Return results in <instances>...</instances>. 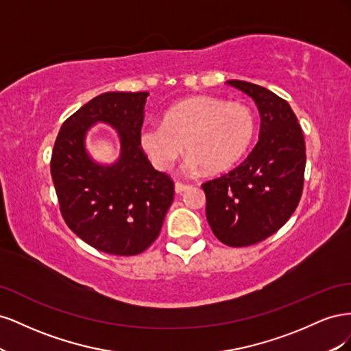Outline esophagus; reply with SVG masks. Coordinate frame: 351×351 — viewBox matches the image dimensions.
Instances as JSON below:
<instances>
[{
  "label": "esophagus",
  "mask_w": 351,
  "mask_h": 351,
  "mask_svg": "<svg viewBox=\"0 0 351 351\" xmlns=\"http://www.w3.org/2000/svg\"><path fill=\"white\" fill-rule=\"evenodd\" d=\"M189 189H190V186H189V184H184V183L176 182V184H174L176 193H183V192H186V190H189Z\"/></svg>",
  "instance_id": "34e87169"
}]
</instances>
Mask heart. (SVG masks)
I'll use <instances>...</instances> for the list:
<instances>
[{"instance_id": "heart-1", "label": "heart", "mask_w": 351, "mask_h": 351, "mask_svg": "<svg viewBox=\"0 0 351 351\" xmlns=\"http://www.w3.org/2000/svg\"><path fill=\"white\" fill-rule=\"evenodd\" d=\"M254 130L256 115L247 104L196 95L169 107L162 124L145 125L139 141L159 169L171 168L186 149L187 171L218 173L246 154Z\"/></svg>"}]
</instances>
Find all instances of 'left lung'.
I'll use <instances>...</instances> for the list:
<instances>
[{
    "label": "left lung",
    "mask_w": 351,
    "mask_h": 351,
    "mask_svg": "<svg viewBox=\"0 0 351 351\" xmlns=\"http://www.w3.org/2000/svg\"><path fill=\"white\" fill-rule=\"evenodd\" d=\"M227 83L258 105L259 141L240 165L202 189L215 237L227 246L244 247L268 239L293 215L303 192L306 146L289 102L259 84Z\"/></svg>",
    "instance_id": "obj_1"
}]
</instances>
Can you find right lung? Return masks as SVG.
<instances>
[{
  "mask_svg": "<svg viewBox=\"0 0 351 351\" xmlns=\"http://www.w3.org/2000/svg\"><path fill=\"white\" fill-rule=\"evenodd\" d=\"M147 92H105L62 123L52 149L51 176L69 228L89 246L117 256L145 252L161 231L174 183L152 167L139 134ZM95 122L121 137V158L95 163L84 139Z\"/></svg>",
  "mask_w": 351,
  "mask_h": 351,
  "instance_id": "obj_1",
  "label": "right lung"
}]
</instances>
